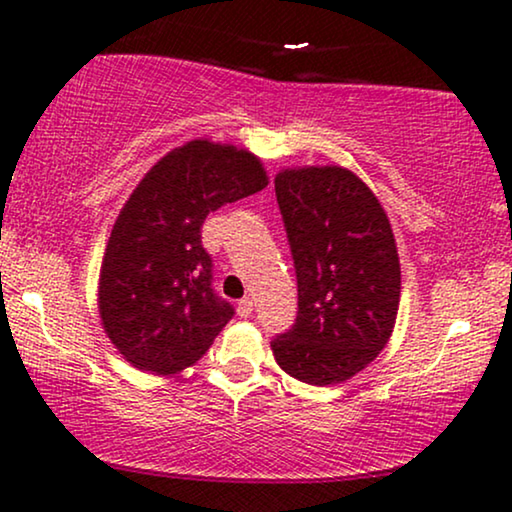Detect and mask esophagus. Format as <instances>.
Listing matches in <instances>:
<instances>
[{"mask_svg": "<svg viewBox=\"0 0 512 512\" xmlns=\"http://www.w3.org/2000/svg\"><path fill=\"white\" fill-rule=\"evenodd\" d=\"M250 313H252V298H243V301H238V315L250 317Z\"/></svg>", "mask_w": 512, "mask_h": 512, "instance_id": "1", "label": "esophagus"}]
</instances>
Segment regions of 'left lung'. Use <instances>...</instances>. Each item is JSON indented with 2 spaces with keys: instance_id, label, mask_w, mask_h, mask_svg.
I'll list each match as a JSON object with an SVG mask.
<instances>
[{
  "instance_id": "8db88e82",
  "label": "left lung",
  "mask_w": 512,
  "mask_h": 512,
  "mask_svg": "<svg viewBox=\"0 0 512 512\" xmlns=\"http://www.w3.org/2000/svg\"><path fill=\"white\" fill-rule=\"evenodd\" d=\"M276 202L291 245L298 313L276 363L308 385L344 383L383 351L399 305V257L383 207L351 170H284Z\"/></svg>"
}]
</instances>
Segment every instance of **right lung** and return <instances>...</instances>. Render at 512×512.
<instances>
[{
  "instance_id": "right-lung-1",
  "label": "right lung",
  "mask_w": 512,
  "mask_h": 512,
  "mask_svg": "<svg viewBox=\"0 0 512 512\" xmlns=\"http://www.w3.org/2000/svg\"><path fill=\"white\" fill-rule=\"evenodd\" d=\"M262 187L267 175L250 151L202 139L144 175L110 233L98 289L105 332L132 366L151 373L192 366L236 315L214 291L202 223Z\"/></svg>"
}]
</instances>
